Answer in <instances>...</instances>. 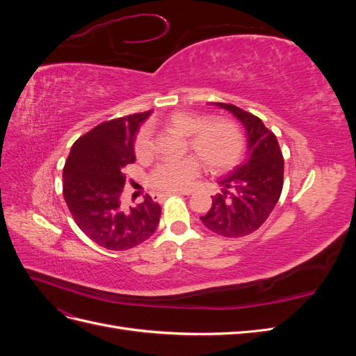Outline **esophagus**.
Returning a JSON list of instances; mask_svg holds the SVG:
<instances>
[{
  "label": "esophagus",
  "mask_w": 356,
  "mask_h": 356,
  "mask_svg": "<svg viewBox=\"0 0 356 356\" xmlns=\"http://www.w3.org/2000/svg\"><path fill=\"white\" fill-rule=\"evenodd\" d=\"M191 191H166V193H157V199H166L169 196H177V195H190Z\"/></svg>",
  "instance_id": "34e87169"
}]
</instances>
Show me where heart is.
<instances>
[{
    "mask_svg": "<svg viewBox=\"0 0 356 356\" xmlns=\"http://www.w3.org/2000/svg\"><path fill=\"white\" fill-rule=\"evenodd\" d=\"M166 124L181 135L188 136V147L212 174L230 170L241 160L245 148L243 134L238 123L229 118L209 120L207 115L172 113ZM134 152L139 160L153 154V132L148 124L139 129ZM200 174V163L195 157L163 160L149 175L152 186L161 191L188 190Z\"/></svg>",
    "mask_w": 356,
    "mask_h": 356,
    "instance_id": "heart-1",
    "label": "heart"
}]
</instances>
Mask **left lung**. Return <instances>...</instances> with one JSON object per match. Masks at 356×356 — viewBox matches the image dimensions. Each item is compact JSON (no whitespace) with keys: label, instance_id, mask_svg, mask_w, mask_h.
Here are the masks:
<instances>
[{"label":"left lung","instance_id":"8db88e82","mask_svg":"<svg viewBox=\"0 0 356 356\" xmlns=\"http://www.w3.org/2000/svg\"><path fill=\"white\" fill-rule=\"evenodd\" d=\"M212 105L232 113L243 124L246 157L220 179L221 195L200 217L204 227L224 238L251 234L268 218L284 186V157L277 139L260 118L230 104Z\"/></svg>","mask_w":356,"mask_h":356}]
</instances>
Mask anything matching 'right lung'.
<instances>
[{"label": "right lung", "instance_id": "1", "mask_svg": "<svg viewBox=\"0 0 356 356\" xmlns=\"http://www.w3.org/2000/svg\"><path fill=\"white\" fill-rule=\"evenodd\" d=\"M152 111L101 123L71 147L63 168V199L74 221L95 243L124 251L143 243L160 221L161 208L149 196L124 208V168L135 161L134 141L139 124Z\"/></svg>", "mask_w": 356, "mask_h": 356}]
</instances>
